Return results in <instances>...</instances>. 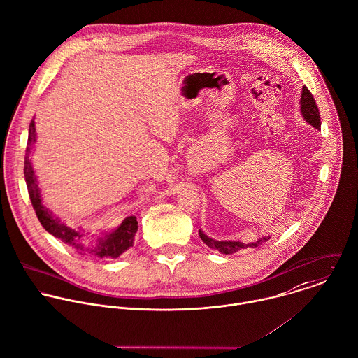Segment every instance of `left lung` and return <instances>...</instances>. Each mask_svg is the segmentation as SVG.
<instances>
[{"label": "left lung", "mask_w": 358, "mask_h": 358, "mask_svg": "<svg viewBox=\"0 0 358 358\" xmlns=\"http://www.w3.org/2000/svg\"><path fill=\"white\" fill-rule=\"evenodd\" d=\"M300 108H301V114L304 117V120L311 124L313 127L315 128H321V115H320V110H318V106L315 103V99L313 97L311 92L308 90L307 86L303 87V92H301V100H300ZM199 237L201 240L210 248L213 250H217L219 252L222 254H234V252H238L240 250H244V248H248V247H258L264 243H266L271 237H262L259 238L257 243H251V244H244L241 241H217V240H213L210 237H208L202 230H199Z\"/></svg>", "instance_id": "1"}]
</instances>
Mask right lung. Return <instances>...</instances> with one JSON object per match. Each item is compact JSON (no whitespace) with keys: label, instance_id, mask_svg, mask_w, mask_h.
Listing matches in <instances>:
<instances>
[{"label":"right lung","instance_id":"add662e5","mask_svg":"<svg viewBox=\"0 0 358 358\" xmlns=\"http://www.w3.org/2000/svg\"><path fill=\"white\" fill-rule=\"evenodd\" d=\"M36 142V127L34 120H31L29 125V136H27V146H26V156H24V167L23 174L29 191V196L33 205V209L37 215L38 222L41 226L52 234L55 238L61 240L62 243L72 247L78 254L87 255L93 258H118L122 252H125L129 247L134 244L135 233L138 231V222L135 216H128L122 220V223L113 231L104 233L103 236H99L96 240V244L86 245L83 243V237L87 236V233L82 230H75L64 223L58 217H55L50 209H47L41 203V195L40 188L37 184V178L30 162V153L33 149V145Z\"/></svg>","mask_w":358,"mask_h":358}]
</instances>
